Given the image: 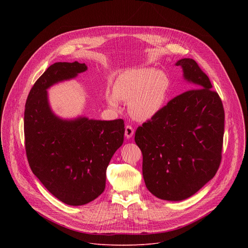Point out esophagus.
I'll use <instances>...</instances> for the list:
<instances>
[{
  "instance_id": "1",
  "label": "esophagus",
  "mask_w": 248,
  "mask_h": 248,
  "mask_svg": "<svg viewBox=\"0 0 248 248\" xmlns=\"http://www.w3.org/2000/svg\"><path fill=\"white\" fill-rule=\"evenodd\" d=\"M133 133H134V129H133V127L131 126V125H126L125 126V130H124V135H125V137L126 138H130L132 135H133Z\"/></svg>"
}]
</instances>
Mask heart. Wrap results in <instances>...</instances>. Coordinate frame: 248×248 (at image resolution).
I'll return each mask as SVG.
<instances>
[{
  "mask_svg": "<svg viewBox=\"0 0 248 248\" xmlns=\"http://www.w3.org/2000/svg\"><path fill=\"white\" fill-rule=\"evenodd\" d=\"M169 84L167 75L161 70L134 68L118 77L114 92L106 93V100L112 108L119 107V101L128 103L130 116L137 121H146L161 109Z\"/></svg>",
  "mask_w": 248,
  "mask_h": 248,
  "instance_id": "b5f03b06",
  "label": "heart"
}]
</instances>
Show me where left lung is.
Masks as SVG:
<instances>
[{"instance_id":"1","label":"left lung","mask_w":248,"mask_h":248,"mask_svg":"<svg viewBox=\"0 0 248 248\" xmlns=\"http://www.w3.org/2000/svg\"><path fill=\"white\" fill-rule=\"evenodd\" d=\"M189 89L168 102L137 127L135 143L143 156L146 187L156 197L186 199L216 174L221 161L225 111L219 94L192 59L175 63Z\"/></svg>"}]
</instances>
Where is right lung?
<instances>
[{"instance_id":"right-lung-1","label":"right lung","mask_w":248,"mask_h":248,"mask_svg":"<svg viewBox=\"0 0 248 248\" xmlns=\"http://www.w3.org/2000/svg\"><path fill=\"white\" fill-rule=\"evenodd\" d=\"M85 63L55 62L31 88L24 111L27 160L33 173L62 202L79 206L105 189L106 170L122 146L124 122L56 117L48 103L53 84L85 72Z\"/></svg>"}]
</instances>
